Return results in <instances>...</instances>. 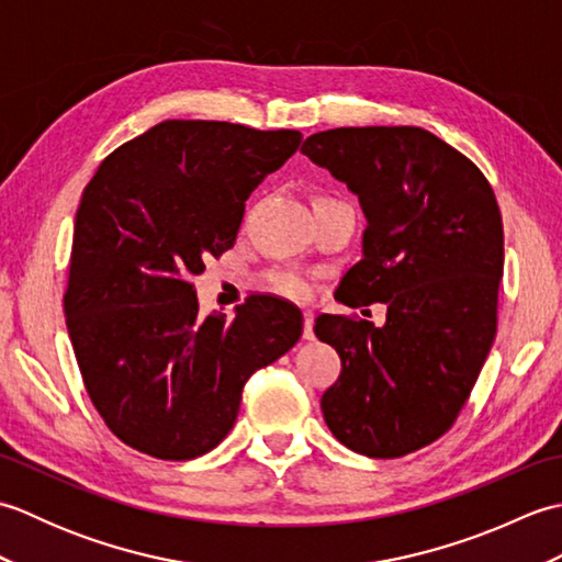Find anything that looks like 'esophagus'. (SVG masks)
Returning a JSON list of instances; mask_svg holds the SVG:
<instances>
[{"label":"esophagus","instance_id":"34e87169","mask_svg":"<svg viewBox=\"0 0 562 562\" xmlns=\"http://www.w3.org/2000/svg\"><path fill=\"white\" fill-rule=\"evenodd\" d=\"M302 336H304V340H314V314L308 312V308L304 312V333H302Z\"/></svg>","mask_w":562,"mask_h":562}]
</instances>
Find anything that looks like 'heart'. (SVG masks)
Listing matches in <instances>:
<instances>
[{"label":"heart","mask_w":562,"mask_h":562,"mask_svg":"<svg viewBox=\"0 0 562 562\" xmlns=\"http://www.w3.org/2000/svg\"><path fill=\"white\" fill-rule=\"evenodd\" d=\"M268 284L270 290L290 296V300H304L308 294V282L294 272H272L268 274Z\"/></svg>","instance_id":"obj_1"}]
</instances>
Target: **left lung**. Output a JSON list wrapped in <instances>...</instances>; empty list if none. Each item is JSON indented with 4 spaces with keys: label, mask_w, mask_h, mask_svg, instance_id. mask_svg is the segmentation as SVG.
Instances as JSON below:
<instances>
[{
    "label": "left lung",
    "mask_w": 562,
    "mask_h": 562,
    "mask_svg": "<svg viewBox=\"0 0 562 562\" xmlns=\"http://www.w3.org/2000/svg\"><path fill=\"white\" fill-rule=\"evenodd\" d=\"M364 214L345 306L386 304V324L318 316L342 372L324 420L345 447L396 459L441 437L479 379L497 330L503 217L479 166L423 127H338L302 145Z\"/></svg>",
    "instance_id": "obj_1"
}]
</instances>
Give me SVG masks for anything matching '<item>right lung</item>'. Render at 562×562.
Masks as SVG:
<instances>
[{"instance_id": "1", "label": "right lung", "mask_w": 562, "mask_h": 562, "mask_svg": "<svg viewBox=\"0 0 562 562\" xmlns=\"http://www.w3.org/2000/svg\"><path fill=\"white\" fill-rule=\"evenodd\" d=\"M300 130L164 121L105 159L75 220L65 316L91 403L137 451L186 461L236 423L248 376L292 350L302 312L260 294L200 314L193 278L236 241L244 202Z\"/></svg>"}]
</instances>
